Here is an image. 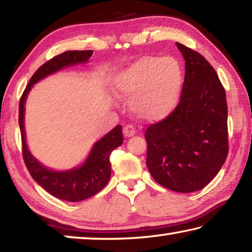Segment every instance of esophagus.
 <instances>
[{
  "instance_id": "34e87169",
  "label": "esophagus",
  "mask_w": 252,
  "mask_h": 252,
  "mask_svg": "<svg viewBox=\"0 0 252 252\" xmlns=\"http://www.w3.org/2000/svg\"><path fill=\"white\" fill-rule=\"evenodd\" d=\"M135 133V127L132 125H126L123 127V134L126 136H132Z\"/></svg>"
}]
</instances>
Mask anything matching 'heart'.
I'll return each mask as SVG.
<instances>
[{"mask_svg": "<svg viewBox=\"0 0 252 252\" xmlns=\"http://www.w3.org/2000/svg\"><path fill=\"white\" fill-rule=\"evenodd\" d=\"M182 87V71L173 58L143 57L119 73L113 89L131 109L146 120H161L177 106Z\"/></svg>", "mask_w": 252, "mask_h": 252, "instance_id": "heart-1", "label": "heart"}]
</instances>
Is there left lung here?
<instances>
[{
	"mask_svg": "<svg viewBox=\"0 0 252 252\" xmlns=\"http://www.w3.org/2000/svg\"><path fill=\"white\" fill-rule=\"evenodd\" d=\"M186 61L179 104L150 125L147 167L153 179L176 192L203 189L227 159L228 106L218 74L197 51L177 43Z\"/></svg>",
	"mask_w": 252,
	"mask_h": 252,
	"instance_id": "8db88e82",
	"label": "left lung"
}]
</instances>
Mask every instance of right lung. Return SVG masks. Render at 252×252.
Segmentation results:
<instances>
[{
    "instance_id": "right-lung-1",
    "label": "right lung",
    "mask_w": 252,
    "mask_h": 252,
    "mask_svg": "<svg viewBox=\"0 0 252 252\" xmlns=\"http://www.w3.org/2000/svg\"><path fill=\"white\" fill-rule=\"evenodd\" d=\"M93 53L92 50L66 51L49 60L37 69L25 88L19 104V125L22 139V155L31 177L53 197L70 202L82 201L101 191L108 183L111 176L110 155L123 142L121 126H117L108 134L99 140L92 148L87 161L70 171H52L42 165L30 153L24 133V104L32 85L49 74L74 65L85 63Z\"/></svg>"
}]
</instances>
